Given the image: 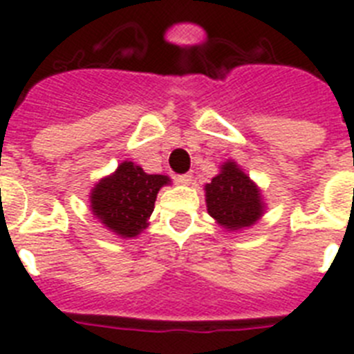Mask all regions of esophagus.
<instances>
[{
	"label": "esophagus",
	"instance_id": "34e87169",
	"mask_svg": "<svg viewBox=\"0 0 354 354\" xmlns=\"http://www.w3.org/2000/svg\"><path fill=\"white\" fill-rule=\"evenodd\" d=\"M191 180H193V174H184V175H179V177H177V183L184 184V186L191 184Z\"/></svg>",
	"mask_w": 354,
	"mask_h": 354
}]
</instances>
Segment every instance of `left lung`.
<instances>
[{
  "instance_id": "8db88e82",
  "label": "left lung",
  "mask_w": 354,
  "mask_h": 354,
  "mask_svg": "<svg viewBox=\"0 0 354 354\" xmlns=\"http://www.w3.org/2000/svg\"><path fill=\"white\" fill-rule=\"evenodd\" d=\"M203 189L207 212L226 232L251 228L267 210L259 186L235 160L225 161L219 174Z\"/></svg>"
}]
</instances>
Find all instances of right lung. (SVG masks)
<instances>
[{
	"label": "right lung",
	"instance_id": "right-lung-1",
	"mask_svg": "<svg viewBox=\"0 0 354 354\" xmlns=\"http://www.w3.org/2000/svg\"><path fill=\"white\" fill-rule=\"evenodd\" d=\"M170 183L168 175L145 174L140 165L126 160L91 189L89 209L113 235L133 239L147 228L156 196Z\"/></svg>",
	"mask_w": 354,
	"mask_h": 354
}]
</instances>
